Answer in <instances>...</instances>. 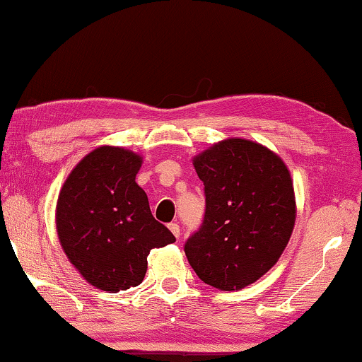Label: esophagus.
Segmentation results:
<instances>
[{"instance_id": "esophagus-1", "label": "esophagus", "mask_w": 362, "mask_h": 362, "mask_svg": "<svg viewBox=\"0 0 362 362\" xmlns=\"http://www.w3.org/2000/svg\"><path fill=\"white\" fill-rule=\"evenodd\" d=\"M168 228L171 230V233H173V235H175V237H176V238H180V235H181V228H180V225H177V223H175V222H173V223H170V225H168Z\"/></svg>"}]
</instances>
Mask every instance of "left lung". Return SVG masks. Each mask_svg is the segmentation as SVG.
Returning a JSON list of instances; mask_svg holds the SVG:
<instances>
[{
	"instance_id": "obj_1",
	"label": "left lung",
	"mask_w": 362,
	"mask_h": 362,
	"mask_svg": "<svg viewBox=\"0 0 362 362\" xmlns=\"http://www.w3.org/2000/svg\"><path fill=\"white\" fill-rule=\"evenodd\" d=\"M206 214L185 245L199 279L238 291L266 274L286 250L296 223L291 173L281 156L245 139L222 140L194 156Z\"/></svg>"
}]
</instances>
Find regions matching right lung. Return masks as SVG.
Masks as SVG:
<instances>
[{
  "label": "right lung",
  "instance_id": "obj_1",
  "mask_svg": "<svg viewBox=\"0 0 362 362\" xmlns=\"http://www.w3.org/2000/svg\"><path fill=\"white\" fill-rule=\"evenodd\" d=\"M142 156L104 145L88 153L62 186L57 233L66 258L101 291L139 286L150 250L176 238L151 216L148 197L135 182Z\"/></svg>",
  "mask_w": 362,
  "mask_h": 362
}]
</instances>
